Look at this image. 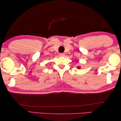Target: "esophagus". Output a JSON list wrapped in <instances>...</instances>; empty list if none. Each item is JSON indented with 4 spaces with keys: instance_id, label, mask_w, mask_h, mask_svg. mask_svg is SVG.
Masks as SVG:
<instances>
[{
    "instance_id": "1",
    "label": "esophagus",
    "mask_w": 121,
    "mask_h": 121,
    "mask_svg": "<svg viewBox=\"0 0 121 121\" xmlns=\"http://www.w3.org/2000/svg\"><path fill=\"white\" fill-rule=\"evenodd\" d=\"M59 56H60V57H64L65 56V54L63 53H60L59 54Z\"/></svg>"
}]
</instances>
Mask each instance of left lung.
Returning a JSON list of instances; mask_svg holds the SVG:
<instances>
[{
  "instance_id": "left-lung-1",
  "label": "left lung",
  "mask_w": 121,
  "mask_h": 121,
  "mask_svg": "<svg viewBox=\"0 0 121 121\" xmlns=\"http://www.w3.org/2000/svg\"><path fill=\"white\" fill-rule=\"evenodd\" d=\"M80 67H79V66L78 67V69H80Z\"/></svg>"
}]
</instances>
